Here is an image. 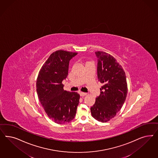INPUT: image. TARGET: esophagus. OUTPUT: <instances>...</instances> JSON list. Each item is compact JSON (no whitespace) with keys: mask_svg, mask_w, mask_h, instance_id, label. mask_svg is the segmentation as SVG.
Wrapping results in <instances>:
<instances>
[{"mask_svg":"<svg viewBox=\"0 0 158 158\" xmlns=\"http://www.w3.org/2000/svg\"><path fill=\"white\" fill-rule=\"evenodd\" d=\"M80 96H81V97H84V96H85V95H87V93L81 92H80Z\"/></svg>","mask_w":158,"mask_h":158,"instance_id":"esophagus-1","label":"esophagus"}]
</instances>
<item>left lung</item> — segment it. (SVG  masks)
I'll use <instances>...</instances> for the list:
<instances>
[{"label":"left lung","mask_w":158,"mask_h":158,"mask_svg":"<svg viewBox=\"0 0 158 158\" xmlns=\"http://www.w3.org/2000/svg\"><path fill=\"white\" fill-rule=\"evenodd\" d=\"M97 75L103 85L101 94L91 107L92 116L102 123L107 122L116 115L123 106L127 94L125 72L116 59L103 52H96Z\"/></svg>","instance_id":"left-lung-1"}]
</instances>
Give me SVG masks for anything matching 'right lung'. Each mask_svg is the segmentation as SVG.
Wrapping results in <instances>:
<instances>
[{
	"instance_id": "1",
	"label": "right lung",
	"mask_w": 158,
	"mask_h": 158,
	"mask_svg": "<svg viewBox=\"0 0 158 158\" xmlns=\"http://www.w3.org/2000/svg\"><path fill=\"white\" fill-rule=\"evenodd\" d=\"M77 53L59 50L51 54L41 67L36 80V92L48 117L57 124H66L74 119L80 95L63 89L69 62Z\"/></svg>"
}]
</instances>
